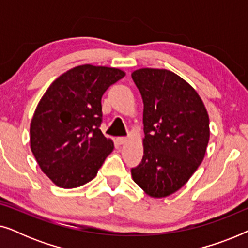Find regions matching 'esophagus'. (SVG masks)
I'll return each instance as SVG.
<instances>
[{"label":"esophagus","mask_w":248,"mask_h":248,"mask_svg":"<svg viewBox=\"0 0 248 248\" xmlns=\"http://www.w3.org/2000/svg\"><path fill=\"white\" fill-rule=\"evenodd\" d=\"M116 141H117L118 144H124L125 142L127 141V138H125V137H118V138L116 139Z\"/></svg>","instance_id":"1"}]
</instances>
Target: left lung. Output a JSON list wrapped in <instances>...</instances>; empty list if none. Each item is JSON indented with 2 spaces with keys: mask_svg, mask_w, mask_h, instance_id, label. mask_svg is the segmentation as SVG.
I'll use <instances>...</instances> for the list:
<instances>
[{
  "mask_svg": "<svg viewBox=\"0 0 248 248\" xmlns=\"http://www.w3.org/2000/svg\"><path fill=\"white\" fill-rule=\"evenodd\" d=\"M143 100V158L131 169L133 181L151 198L182 188L203 161L210 139L209 115L191 84L165 69L135 70Z\"/></svg>",
  "mask_w": 248,
  "mask_h": 248,
  "instance_id": "obj_1",
  "label": "left lung"
}]
</instances>
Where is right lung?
Returning a JSON list of instances; mask_svg holds the SVG:
<instances>
[{
    "label": "right lung",
    "mask_w": 248,
    "mask_h": 248,
    "mask_svg": "<svg viewBox=\"0 0 248 248\" xmlns=\"http://www.w3.org/2000/svg\"><path fill=\"white\" fill-rule=\"evenodd\" d=\"M124 76L116 67L76 66L53 81L39 100L30 123V148L59 187L93 181L113 151V141L99 128L101 97Z\"/></svg>",
    "instance_id": "1"
}]
</instances>
